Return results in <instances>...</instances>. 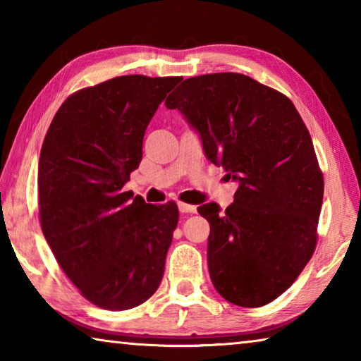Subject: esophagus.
<instances>
[{"mask_svg":"<svg viewBox=\"0 0 361 361\" xmlns=\"http://www.w3.org/2000/svg\"><path fill=\"white\" fill-rule=\"evenodd\" d=\"M178 210L181 213H195V205H191V204H185V202H178Z\"/></svg>","mask_w":361,"mask_h":361,"instance_id":"obj_1","label":"esophagus"}]
</instances>
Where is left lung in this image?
<instances>
[{
	"label": "left lung",
	"mask_w": 361,
	"mask_h": 361,
	"mask_svg": "<svg viewBox=\"0 0 361 361\" xmlns=\"http://www.w3.org/2000/svg\"><path fill=\"white\" fill-rule=\"evenodd\" d=\"M202 138L213 164L239 181L234 202L199 207L210 223L209 271L226 301L261 307L312 258L323 173L288 97L240 73L185 79L167 97Z\"/></svg>",
	"instance_id": "left-lung-1"
}]
</instances>
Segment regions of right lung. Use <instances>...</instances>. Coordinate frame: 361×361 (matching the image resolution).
<instances>
[{
    "label": "right lung",
    "instance_id": "1",
    "mask_svg": "<svg viewBox=\"0 0 361 361\" xmlns=\"http://www.w3.org/2000/svg\"><path fill=\"white\" fill-rule=\"evenodd\" d=\"M181 79L127 75L79 89L42 142V234L66 277L97 307H137L162 280L178 207L132 200L124 185L142 161L151 118Z\"/></svg>",
    "mask_w": 361,
    "mask_h": 361
}]
</instances>
